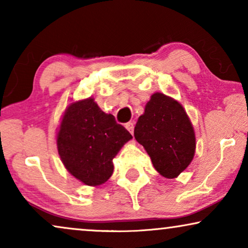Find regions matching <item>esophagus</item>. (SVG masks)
Returning <instances> with one entry per match:
<instances>
[{"label": "esophagus", "instance_id": "34e87169", "mask_svg": "<svg viewBox=\"0 0 248 248\" xmlns=\"http://www.w3.org/2000/svg\"><path fill=\"white\" fill-rule=\"evenodd\" d=\"M125 127H126V130L130 132L131 134H133V131H134V124L132 123V122H128V123L125 124Z\"/></svg>", "mask_w": 248, "mask_h": 248}]
</instances>
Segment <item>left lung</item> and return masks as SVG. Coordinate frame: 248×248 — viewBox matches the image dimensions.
<instances>
[{"label": "left lung", "instance_id": "1", "mask_svg": "<svg viewBox=\"0 0 248 248\" xmlns=\"http://www.w3.org/2000/svg\"><path fill=\"white\" fill-rule=\"evenodd\" d=\"M134 138L166 178L177 177L194 157L195 134L187 114L178 101L160 93L148 101L134 127Z\"/></svg>", "mask_w": 248, "mask_h": 248}]
</instances>
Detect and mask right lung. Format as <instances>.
I'll use <instances>...</instances> for the list:
<instances>
[{"label": "right lung", "mask_w": 248, "mask_h": 248, "mask_svg": "<svg viewBox=\"0 0 248 248\" xmlns=\"http://www.w3.org/2000/svg\"><path fill=\"white\" fill-rule=\"evenodd\" d=\"M132 135L93 98L70 105L57 133V149L71 175L86 185L97 186L110 177L113 159Z\"/></svg>", "instance_id": "right-lung-1"}]
</instances>
